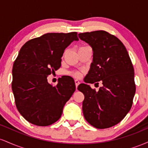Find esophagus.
<instances>
[{
	"instance_id": "esophagus-1",
	"label": "esophagus",
	"mask_w": 148,
	"mask_h": 148,
	"mask_svg": "<svg viewBox=\"0 0 148 148\" xmlns=\"http://www.w3.org/2000/svg\"><path fill=\"white\" fill-rule=\"evenodd\" d=\"M74 82H75V86H76V89L77 90V87L78 86H79V84H80V81H79L78 79H75L74 80Z\"/></svg>"
}]
</instances>
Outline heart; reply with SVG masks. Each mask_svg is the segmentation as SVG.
Masks as SVG:
<instances>
[{"label": "heart", "mask_w": 148, "mask_h": 148, "mask_svg": "<svg viewBox=\"0 0 148 148\" xmlns=\"http://www.w3.org/2000/svg\"><path fill=\"white\" fill-rule=\"evenodd\" d=\"M72 74L74 76H80V73L79 72H74L72 73Z\"/></svg>", "instance_id": "1"}]
</instances>
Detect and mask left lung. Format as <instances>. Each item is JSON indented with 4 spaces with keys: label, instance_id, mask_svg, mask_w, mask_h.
<instances>
[{
    "label": "left lung",
    "instance_id": "left-lung-1",
    "mask_svg": "<svg viewBox=\"0 0 148 148\" xmlns=\"http://www.w3.org/2000/svg\"><path fill=\"white\" fill-rule=\"evenodd\" d=\"M79 37L93 52L85 84L78 86L85 97L84 118L96 128H109L120 123L132 108L136 92L132 61L123 42L106 31L79 33ZM97 81L103 86L97 92L88 84Z\"/></svg>",
    "mask_w": 148,
    "mask_h": 148
}]
</instances>
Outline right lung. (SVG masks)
Segmentation results:
<instances>
[{
  "mask_svg": "<svg viewBox=\"0 0 148 148\" xmlns=\"http://www.w3.org/2000/svg\"><path fill=\"white\" fill-rule=\"evenodd\" d=\"M79 38L76 32L47 33L30 40L21 49L12 68V89L18 112L29 123L48 126L61 117L76 90L70 76L58 79L56 86L47 76L61 66L64 49Z\"/></svg>",
  "mask_w": 148,
  "mask_h": 148,
  "instance_id": "add662e5",
  "label": "right lung"
}]
</instances>
